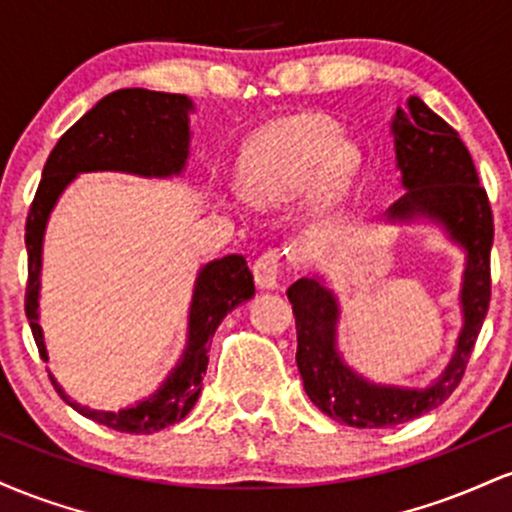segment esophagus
I'll return each mask as SVG.
<instances>
[{
    "mask_svg": "<svg viewBox=\"0 0 512 512\" xmlns=\"http://www.w3.org/2000/svg\"><path fill=\"white\" fill-rule=\"evenodd\" d=\"M252 272H255L257 289H276V286H279V252H262V255L257 257Z\"/></svg>",
    "mask_w": 512,
    "mask_h": 512,
    "instance_id": "esophagus-1",
    "label": "esophagus"
}]
</instances>
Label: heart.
I'll use <instances>...</instances> for the list:
<instances>
[{"label": "heart", "mask_w": 512, "mask_h": 512, "mask_svg": "<svg viewBox=\"0 0 512 512\" xmlns=\"http://www.w3.org/2000/svg\"><path fill=\"white\" fill-rule=\"evenodd\" d=\"M356 168V146L339 142L337 127L325 117L303 115L264 134L252 161L250 187L262 202H286L301 195L317 173L330 187H339Z\"/></svg>", "instance_id": "obj_1"}]
</instances>
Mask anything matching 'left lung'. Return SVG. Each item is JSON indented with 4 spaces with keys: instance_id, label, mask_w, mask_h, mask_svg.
I'll return each instance as SVG.
<instances>
[{
    "instance_id": "1",
    "label": "left lung",
    "mask_w": 512,
    "mask_h": 512,
    "mask_svg": "<svg viewBox=\"0 0 512 512\" xmlns=\"http://www.w3.org/2000/svg\"><path fill=\"white\" fill-rule=\"evenodd\" d=\"M392 134L407 192L385 216L387 221H436L464 250L467 262L460 291L464 325L452 361L436 383L424 390L378 385L361 378L339 356V303L320 276H303L291 284L286 296L296 315V363L305 392L317 409L354 428L407 424L440 407L460 385L491 303L493 214L460 134L416 96L397 108Z\"/></svg>"
}]
</instances>
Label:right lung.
I'll return each mask as SVG.
<instances>
[{"label":"right lung","mask_w":512,"mask_h":512,"mask_svg":"<svg viewBox=\"0 0 512 512\" xmlns=\"http://www.w3.org/2000/svg\"><path fill=\"white\" fill-rule=\"evenodd\" d=\"M190 110L192 101L180 93L120 88L93 105L76 125L62 134L52 149L26 219V317L43 361H48L43 330L38 325L43 236L50 211L55 209L64 187L79 173H91V170H120L144 178H170L182 173L190 154V120H187ZM252 296H255V281L243 255H226L204 264L195 281L190 322H187V346L178 366L170 370L154 395L134 407L120 411L91 409L69 397L50 375L52 385L74 411L113 431L149 436L178 424L190 414L202 392V375L207 373L209 363L207 351L216 327L236 305Z\"/></svg>","instance_id":"add662e5"}]
</instances>
